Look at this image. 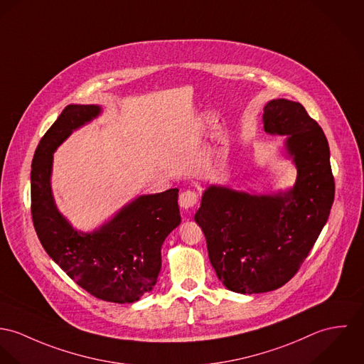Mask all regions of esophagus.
Here are the masks:
<instances>
[{
	"label": "esophagus",
	"instance_id": "obj_1",
	"mask_svg": "<svg viewBox=\"0 0 364 364\" xmlns=\"http://www.w3.org/2000/svg\"><path fill=\"white\" fill-rule=\"evenodd\" d=\"M178 203L183 209H191L198 203V194L193 190L183 191L178 197Z\"/></svg>",
	"mask_w": 364,
	"mask_h": 364
}]
</instances>
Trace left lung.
<instances>
[{"instance_id":"1","label":"left lung","mask_w":364,"mask_h":364,"mask_svg":"<svg viewBox=\"0 0 364 364\" xmlns=\"http://www.w3.org/2000/svg\"><path fill=\"white\" fill-rule=\"evenodd\" d=\"M264 131L283 135L296 183L278 194H250L209 186L196 222L205 235L209 261L232 291H271L289 282L323 230L335 196L329 146L321 127L293 100L264 107Z\"/></svg>"}]
</instances>
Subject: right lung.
Returning a JSON list of instances; mask_svg holds the SVG:
<instances>
[{"label": "right lung", "mask_w": 364, "mask_h": 364, "mask_svg": "<svg viewBox=\"0 0 364 364\" xmlns=\"http://www.w3.org/2000/svg\"><path fill=\"white\" fill-rule=\"evenodd\" d=\"M100 113L97 105H70L41 138L31 171L32 218L46 252L82 289L106 301L134 303L156 284L163 242L181 222L178 190L141 196L93 232L74 229L53 197V154Z\"/></svg>", "instance_id": "add662e5"}]
</instances>
